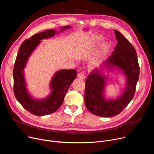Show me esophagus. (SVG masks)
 Instances as JSON below:
<instances>
[{"instance_id": "obj_1", "label": "esophagus", "mask_w": 154, "mask_h": 154, "mask_svg": "<svg viewBox=\"0 0 154 154\" xmlns=\"http://www.w3.org/2000/svg\"><path fill=\"white\" fill-rule=\"evenodd\" d=\"M78 77L81 79H85V74L84 72H80L78 74Z\"/></svg>"}]
</instances>
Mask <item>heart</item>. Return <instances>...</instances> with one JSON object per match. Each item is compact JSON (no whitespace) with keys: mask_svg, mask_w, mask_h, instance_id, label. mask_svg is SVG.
I'll return each mask as SVG.
<instances>
[{"mask_svg":"<svg viewBox=\"0 0 154 154\" xmlns=\"http://www.w3.org/2000/svg\"><path fill=\"white\" fill-rule=\"evenodd\" d=\"M96 40H99V39H100V37H99V36H97V37H96V39H95Z\"/></svg>","mask_w":154,"mask_h":154,"instance_id":"b5f03b06","label":"heart"}]
</instances>
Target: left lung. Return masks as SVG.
Masks as SVG:
<instances>
[{
  "label": "left lung",
  "mask_w": 154,
  "mask_h": 154,
  "mask_svg": "<svg viewBox=\"0 0 154 154\" xmlns=\"http://www.w3.org/2000/svg\"><path fill=\"white\" fill-rule=\"evenodd\" d=\"M118 43L106 63L121 68L127 77L126 89L116 100H105L102 93L105 77L95 69L88 75L85 82V102L88 110L96 116L112 117L119 114L132 100L140 75L137 52L129 41L119 31L115 30Z\"/></svg>",
  "instance_id": "1"
}]
</instances>
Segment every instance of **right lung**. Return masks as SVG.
I'll use <instances>...</instances> for the list:
<instances>
[{
	"label": "right lung",
	"mask_w": 154,
	"mask_h": 154,
	"mask_svg": "<svg viewBox=\"0 0 154 154\" xmlns=\"http://www.w3.org/2000/svg\"><path fill=\"white\" fill-rule=\"evenodd\" d=\"M69 27L70 26L64 27L61 30ZM55 34V30H49L35 34L30 39H26L19 49L14 65L13 76L14 96L26 109L36 116H45L55 112L62 105L70 85L77 76L75 69L58 71L51 81L52 93L48 97L37 100L33 99L28 94L23 74L28 58L39 45L40 40L54 36Z\"/></svg>",
	"instance_id": "1"
}]
</instances>
